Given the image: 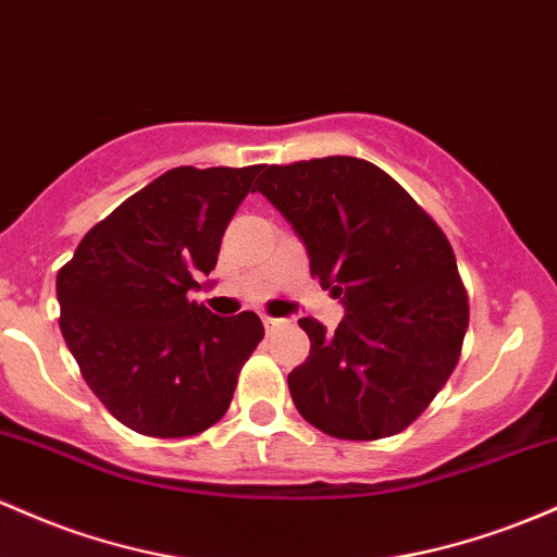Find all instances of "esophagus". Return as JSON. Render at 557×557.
Wrapping results in <instances>:
<instances>
[{"label":"esophagus","mask_w":557,"mask_h":557,"mask_svg":"<svg viewBox=\"0 0 557 557\" xmlns=\"http://www.w3.org/2000/svg\"><path fill=\"white\" fill-rule=\"evenodd\" d=\"M261 320H264V327L267 330H274V327H283L285 325V320H274V317H261Z\"/></svg>","instance_id":"1"}]
</instances>
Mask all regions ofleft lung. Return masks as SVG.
Wrapping results in <instances>:
<instances>
[{"label": "left lung", "mask_w": 557, "mask_h": 557, "mask_svg": "<svg viewBox=\"0 0 557 557\" xmlns=\"http://www.w3.org/2000/svg\"><path fill=\"white\" fill-rule=\"evenodd\" d=\"M256 193L283 213L309 269L344 304L333 335L307 330V362L288 375L301 418L335 438H386L418 418L460 359L468 296L444 232L362 158L261 169Z\"/></svg>", "instance_id": "1"}]
</instances>
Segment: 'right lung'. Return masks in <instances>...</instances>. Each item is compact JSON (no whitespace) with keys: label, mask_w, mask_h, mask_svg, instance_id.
<instances>
[{"label":"right lung","mask_w":557,"mask_h":557,"mask_svg":"<svg viewBox=\"0 0 557 557\" xmlns=\"http://www.w3.org/2000/svg\"><path fill=\"white\" fill-rule=\"evenodd\" d=\"M261 166L171 169L78 243L58 272L60 330L84 381L145 436H195L224 418L264 325L189 301L216 267Z\"/></svg>","instance_id":"1"}]
</instances>
